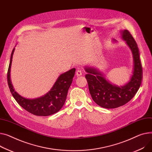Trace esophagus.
Listing matches in <instances>:
<instances>
[{"instance_id": "obj_1", "label": "esophagus", "mask_w": 152, "mask_h": 152, "mask_svg": "<svg viewBox=\"0 0 152 152\" xmlns=\"http://www.w3.org/2000/svg\"><path fill=\"white\" fill-rule=\"evenodd\" d=\"M76 74L77 76H81L83 75V73L81 72V70H77Z\"/></svg>"}]
</instances>
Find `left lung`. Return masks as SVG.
Here are the masks:
<instances>
[{
  "label": "left lung",
  "instance_id": "8db88e82",
  "mask_svg": "<svg viewBox=\"0 0 152 152\" xmlns=\"http://www.w3.org/2000/svg\"><path fill=\"white\" fill-rule=\"evenodd\" d=\"M120 33L122 38L131 49L133 58V73L127 83L120 86L115 85L96 68L85 66L91 96L98 105L107 109L117 108L129 102L137 93L142 82V67L137 45L128 30H122Z\"/></svg>",
  "mask_w": 152,
  "mask_h": 152
}]
</instances>
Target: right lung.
<instances>
[{"mask_svg":"<svg viewBox=\"0 0 152 152\" xmlns=\"http://www.w3.org/2000/svg\"><path fill=\"white\" fill-rule=\"evenodd\" d=\"M15 48L12 50L7 73V81L10 92L18 103L28 113L38 116H48L59 111L63 107L68 89L72 83L75 68L60 75L52 88L45 95L34 99L26 98L15 90L10 79V71Z\"/></svg>","mask_w":152,"mask_h":152,"instance_id":"obj_1","label":"right lung"}]
</instances>
